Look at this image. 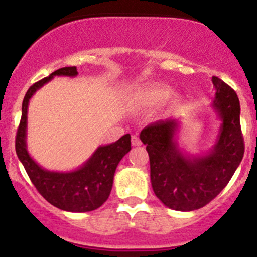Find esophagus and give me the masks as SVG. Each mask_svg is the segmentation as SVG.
<instances>
[{"mask_svg":"<svg viewBox=\"0 0 257 257\" xmlns=\"http://www.w3.org/2000/svg\"><path fill=\"white\" fill-rule=\"evenodd\" d=\"M132 144H133V146H140L141 145V140L139 139L138 135H133V137H132Z\"/></svg>","mask_w":257,"mask_h":257,"instance_id":"obj_1","label":"esophagus"}]
</instances>
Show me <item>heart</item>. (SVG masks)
<instances>
[{"mask_svg": "<svg viewBox=\"0 0 257 257\" xmlns=\"http://www.w3.org/2000/svg\"><path fill=\"white\" fill-rule=\"evenodd\" d=\"M172 95V91L161 85H151V87L141 88L135 90L129 96L132 105L140 108H153L163 105Z\"/></svg>", "mask_w": 257, "mask_h": 257, "instance_id": "heart-1", "label": "heart"}]
</instances>
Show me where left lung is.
<instances>
[{
    "mask_svg": "<svg viewBox=\"0 0 257 257\" xmlns=\"http://www.w3.org/2000/svg\"><path fill=\"white\" fill-rule=\"evenodd\" d=\"M213 108L221 119L216 143L203 156H188L176 141L179 120L151 123L140 133L151 168V184L157 198L168 208L192 211L211 202L239 167L244 156L240 104L235 91L214 77Z\"/></svg>",
    "mask_w": 257,
    "mask_h": 257,
    "instance_id": "8db88e82",
    "label": "left lung"
}]
</instances>
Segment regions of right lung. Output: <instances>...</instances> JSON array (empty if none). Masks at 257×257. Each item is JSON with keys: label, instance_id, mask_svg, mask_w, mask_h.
Wrapping results in <instances>:
<instances>
[{"label": "right lung", "instance_id": "add662e5", "mask_svg": "<svg viewBox=\"0 0 257 257\" xmlns=\"http://www.w3.org/2000/svg\"><path fill=\"white\" fill-rule=\"evenodd\" d=\"M77 75L76 66L61 67L29 88L23 100L22 119L16 138V152L31 182L47 202L61 210L85 213L95 210L107 200L112 190L116 168L120 159L132 149L131 135H123L119 140L110 145L99 146L83 166L71 172H52L43 169L29 155L26 146L28 106L32 95L54 76L75 77Z\"/></svg>", "mask_w": 257, "mask_h": 257}]
</instances>
